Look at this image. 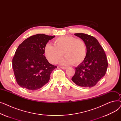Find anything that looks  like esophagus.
<instances>
[{"mask_svg": "<svg viewBox=\"0 0 121 121\" xmlns=\"http://www.w3.org/2000/svg\"><path fill=\"white\" fill-rule=\"evenodd\" d=\"M60 68H61V69H67L68 68L67 67H60Z\"/></svg>", "mask_w": 121, "mask_h": 121, "instance_id": "1", "label": "esophagus"}]
</instances>
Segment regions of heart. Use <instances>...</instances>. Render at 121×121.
<instances>
[{
  "label": "heart",
  "mask_w": 121,
  "mask_h": 121,
  "mask_svg": "<svg viewBox=\"0 0 121 121\" xmlns=\"http://www.w3.org/2000/svg\"><path fill=\"white\" fill-rule=\"evenodd\" d=\"M44 54L47 59L52 64H56L62 58L63 53L66 56L62 65H78L86 56V47L83 40L73 36H63L54 41V46L50 43L44 46Z\"/></svg>",
  "instance_id": "1"
}]
</instances>
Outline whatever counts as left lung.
<instances>
[{"label":"left lung","instance_id":"left-lung-1","mask_svg":"<svg viewBox=\"0 0 121 121\" xmlns=\"http://www.w3.org/2000/svg\"><path fill=\"white\" fill-rule=\"evenodd\" d=\"M74 35L84 41L87 52L85 60L75 68L72 80L79 86L91 88L96 85L105 74L108 67L106 56L95 37L84 33Z\"/></svg>","mask_w":121,"mask_h":121}]
</instances>
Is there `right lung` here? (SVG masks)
<instances>
[{"instance_id":"1","label":"right lung","mask_w":121,"mask_h":121,"mask_svg":"<svg viewBox=\"0 0 121 121\" xmlns=\"http://www.w3.org/2000/svg\"><path fill=\"white\" fill-rule=\"evenodd\" d=\"M55 36L38 34L25 39L17 49L12 67L17 84L34 91L41 88L50 79L57 67L50 64L43 55L44 46Z\"/></svg>"}]
</instances>
